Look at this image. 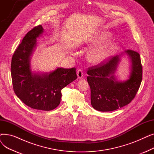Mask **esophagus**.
<instances>
[{"instance_id": "esophagus-1", "label": "esophagus", "mask_w": 154, "mask_h": 154, "mask_svg": "<svg viewBox=\"0 0 154 154\" xmlns=\"http://www.w3.org/2000/svg\"><path fill=\"white\" fill-rule=\"evenodd\" d=\"M77 76L79 79H82L84 76V72L81 69H79L77 71Z\"/></svg>"}]
</instances>
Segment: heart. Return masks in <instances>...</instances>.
I'll list each match as a JSON object with an SVG mask.
<instances>
[{
    "instance_id": "1",
    "label": "heart",
    "mask_w": 154,
    "mask_h": 154,
    "mask_svg": "<svg viewBox=\"0 0 154 154\" xmlns=\"http://www.w3.org/2000/svg\"><path fill=\"white\" fill-rule=\"evenodd\" d=\"M110 34L106 32H101L89 40V44L99 45L106 42L110 39ZM116 47L115 42H110L102 47L94 48L88 55V58L93 63H99L106 60Z\"/></svg>"
}]
</instances>
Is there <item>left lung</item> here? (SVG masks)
<instances>
[{
    "instance_id": "1",
    "label": "left lung",
    "mask_w": 154,
    "mask_h": 154,
    "mask_svg": "<svg viewBox=\"0 0 154 154\" xmlns=\"http://www.w3.org/2000/svg\"><path fill=\"white\" fill-rule=\"evenodd\" d=\"M125 53L131 60L132 66L130 77L124 82H117L114 75L120 60L119 55L88 68L87 82L91 87V104L95 110H115L134 99L142 82V66L138 52L127 49Z\"/></svg>"
}]
</instances>
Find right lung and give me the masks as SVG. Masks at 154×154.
I'll list each match as a JSON object with an SVG mask.
<instances>
[{
	"instance_id": "obj_1",
	"label": "right lung",
	"mask_w": 154,
	"mask_h": 154,
	"mask_svg": "<svg viewBox=\"0 0 154 154\" xmlns=\"http://www.w3.org/2000/svg\"><path fill=\"white\" fill-rule=\"evenodd\" d=\"M43 30L39 25L27 32L14 53L11 70L16 95L30 108L48 111L59 106L61 90L77 77L75 67L57 68L42 75L32 73L30 57L36 46V38Z\"/></svg>"
}]
</instances>
